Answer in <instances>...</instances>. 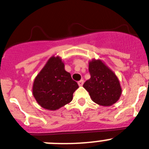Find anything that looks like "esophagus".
Here are the masks:
<instances>
[{
    "label": "esophagus",
    "mask_w": 149,
    "mask_h": 149,
    "mask_svg": "<svg viewBox=\"0 0 149 149\" xmlns=\"http://www.w3.org/2000/svg\"><path fill=\"white\" fill-rule=\"evenodd\" d=\"M77 84H78V85L80 86H82L83 84H84V80H83V79H81V81H79L78 82H77Z\"/></svg>",
    "instance_id": "obj_1"
}]
</instances>
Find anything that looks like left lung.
<instances>
[{"instance_id":"obj_1","label":"left lung","mask_w":149,"mask_h":149,"mask_svg":"<svg viewBox=\"0 0 149 149\" xmlns=\"http://www.w3.org/2000/svg\"><path fill=\"white\" fill-rule=\"evenodd\" d=\"M90 79L83 86L89 92L94 102L102 106H110L120 98L122 89L116 75L101 60L89 63Z\"/></svg>"}]
</instances>
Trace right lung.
Returning <instances> with one entry per match:
<instances>
[{
    "label": "right lung",
    "instance_id": "1",
    "mask_svg": "<svg viewBox=\"0 0 149 149\" xmlns=\"http://www.w3.org/2000/svg\"><path fill=\"white\" fill-rule=\"evenodd\" d=\"M59 56H52L34 80L33 93L41 107L56 110L71 102L78 88Z\"/></svg>",
    "mask_w": 149,
    "mask_h": 149
}]
</instances>
